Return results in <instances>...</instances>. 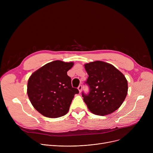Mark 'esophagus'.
Wrapping results in <instances>:
<instances>
[{
	"label": "esophagus",
	"mask_w": 153,
	"mask_h": 153,
	"mask_svg": "<svg viewBox=\"0 0 153 153\" xmlns=\"http://www.w3.org/2000/svg\"><path fill=\"white\" fill-rule=\"evenodd\" d=\"M78 90H79V92H81V91H82V85H79V87H78Z\"/></svg>",
	"instance_id": "1"
}]
</instances>
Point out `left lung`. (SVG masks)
Returning a JSON list of instances; mask_svg holds the SVG:
<instances>
[{
  "label": "left lung",
  "mask_w": 153,
  "mask_h": 153,
  "mask_svg": "<svg viewBox=\"0 0 153 153\" xmlns=\"http://www.w3.org/2000/svg\"><path fill=\"white\" fill-rule=\"evenodd\" d=\"M88 77L85 84L89 87L88 94L82 93L84 101L92 113L109 115L122 105L128 93L125 76L111 64L100 61L84 65Z\"/></svg>",
  "instance_id": "8db88e82"
}]
</instances>
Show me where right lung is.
Segmentation results:
<instances>
[{"mask_svg":"<svg viewBox=\"0 0 153 153\" xmlns=\"http://www.w3.org/2000/svg\"><path fill=\"white\" fill-rule=\"evenodd\" d=\"M72 62L54 61L45 64L30 77L27 94L33 107L42 115L58 118L66 115L74 95L79 93L72 87L67 72Z\"/></svg>","mask_w":153,"mask_h":153,"instance_id":"right-lung-1","label":"right lung"}]
</instances>
